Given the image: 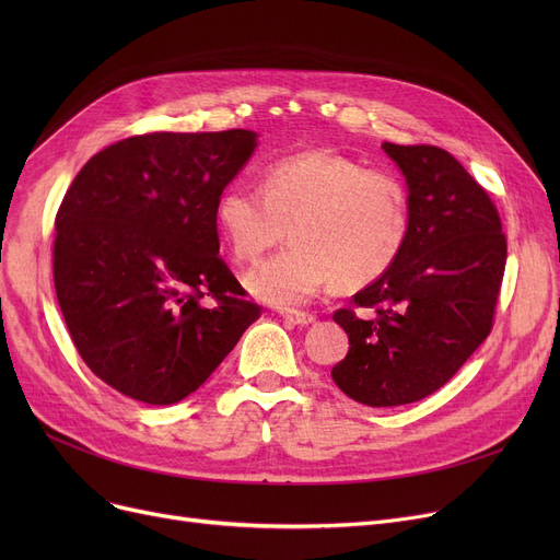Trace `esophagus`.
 <instances>
[{"label": "esophagus", "mask_w": 560, "mask_h": 560, "mask_svg": "<svg viewBox=\"0 0 560 560\" xmlns=\"http://www.w3.org/2000/svg\"><path fill=\"white\" fill-rule=\"evenodd\" d=\"M281 317L290 322V325H298V327H306L311 322H315V315L306 311H281Z\"/></svg>", "instance_id": "esophagus-1"}]
</instances>
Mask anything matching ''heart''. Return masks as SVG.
<instances>
[{"label":"heart","instance_id":"b5f03b06","mask_svg":"<svg viewBox=\"0 0 560 560\" xmlns=\"http://www.w3.org/2000/svg\"><path fill=\"white\" fill-rule=\"evenodd\" d=\"M215 222L231 254L254 262L245 288L265 304L292 308L336 285L363 288L390 272L410 231L408 190L399 176L365 170L331 152H302L265 165L260 184L233 182L215 199Z\"/></svg>","mask_w":560,"mask_h":560}]
</instances>
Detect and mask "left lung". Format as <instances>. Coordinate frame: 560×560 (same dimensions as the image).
<instances>
[{
	"label": "left lung",
	"instance_id": "obj_1",
	"mask_svg": "<svg viewBox=\"0 0 560 560\" xmlns=\"http://www.w3.org/2000/svg\"><path fill=\"white\" fill-rule=\"evenodd\" d=\"M406 176L408 241L388 275L334 319L349 336L331 370L365 406L413 404L460 370L490 336L506 265V235L490 195L445 150L384 142Z\"/></svg>",
	"mask_w": 560,
	"mask_h": 560
}]
</instances>
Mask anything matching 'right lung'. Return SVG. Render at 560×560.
Listing matches in <instances>:
<instances>
[{"mask_svg": "<svg viewBox=\"0 0 560 560\" xmlns=\"http://www.w3.org/2000/svg\"><path fill=\"white\" fill-rule=\"evenodd\" d=\"M254 150L247 129L156 131L74 176L56 213V298L79 357L117 393L182 401L260 317L220 258L215 222L220 190Z\"/></svg>", "mask_w": 560, "mask_h": 560, "instance_id": "obj_1", "label": "right lung"}]
</instances>
